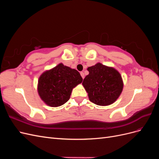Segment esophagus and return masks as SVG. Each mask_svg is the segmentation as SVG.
Masks as SVG:
<instances>
[{"mask_svg":"<svg viewBox=\"0 0 159 159\" xmlns=\"http://www.w3.org/2000/svg\"><path fill=\"white\" fill-rule=\"evenodd\" d=\"M80 74H81V77H82V78L84 79V77H85V75H84V72L81 71V72H80Z\"/></svg>","mask_w":159,"mask_h":159,"instance_id":"obj_1","label":"esophagus"}]
</instances>
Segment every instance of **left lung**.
I'll return each mask as SVG.
<instances>
[{"label":"left lung","mask_w":159,"mask_h":159,"mask_svg":"<svg viewBox=\"0 0 159 159\" xmlns=\"http://www.w3.org/2000/svg\"><path fill=\"white\" fill-rule=\"evenodd\" d=\"M82 85L91 102L102 106L113 103L121 95L123 82L119 72L101 63L88 68Z\"/></svg>","instance_id":"left-lung-1"}]
</instances>
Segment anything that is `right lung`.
Listing matches in <instances>:
<instances>
[{
	"mask_svg": "<svg viewBox=\"0 0 159 159\" xmlns=\"http://www.w3.org/2000/svg\"><path fill=\"white\" fill-rule=\"evenodd\" d=\"M82 81L78 71L60 63L40 76L38 92L46 105L59 107L68 102L72 89Z\"/></svg>",
	"mask_w": 159,
	"mask_h": 159,
	"instance_id": "1",
	"label": "right lung"
}]
</instances>
